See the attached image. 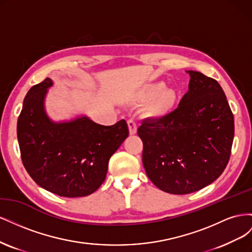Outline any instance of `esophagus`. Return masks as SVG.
<instances>
[{"label":"esophagus","mask_w":252,"mask_h":252,"mask_svg":"<svg viewBox=\"0 0 252 252\" xmlns=\"http://www.w3.org/2000/svg\"><path fill=\"white\" fill-rule=\"evenodd\" d=\"M127 124H128V128H129V133H130L131 135L135 134L136 130H138V126H136L135 122L133 120H128Z\"/></svg>","instance_id":"34e87169"}]
</instances>
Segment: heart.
<instances>
[{
  "mask_svg": "<svg viewBox=\"0 0 252 252\" xmlns=\"http://www.w3.org/2000/svg\"><path fill=\"white\" fill-rule=\"evenodd\" d=\"M177 100L175 91L166 87L163 82L145 84L130 95V101L134 104L146 103L145 114L151 119H163L168 116Z\"/></svg>",
  "mask_w": 252,
  "mask_h": 252,
  "instance_id": "heart-1",
  "label": "heart"
}]
</instances>
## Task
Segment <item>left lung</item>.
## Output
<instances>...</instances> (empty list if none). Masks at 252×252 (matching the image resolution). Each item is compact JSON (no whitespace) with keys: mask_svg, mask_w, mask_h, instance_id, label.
<instances>
[{"mask_svg":"<svg viewBox=\"0 0 252 252\" xmlns=\"http://www.w3.org/2000/svg\"><path fill=\"white\" fill-rule=\"evenodd\" d=\"M189 90L168 116L138 129L147 177L165 192L187 194L215 182L229 162L234 120L220 84L189 70Z\"/></svg>","mask_w":252,"mask_h":252,"instance_id":"obj_1","label":"left lung"}]
</instances>
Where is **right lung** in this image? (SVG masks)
Returning a JSON list of instances; mask_svg holds the SVG:
<instances>
[{
  "label": "right lung",
  "mask_w": 252,
  "mask_h": 252,
  "mask_svg": "<svg viewBox=\"0 0 252 252\" xmlns=\"http://www.w3.org/2000/svg\"><path fill=\"white\" fill-rule=\"evenodd\" d=\"M52 80L47 78L27 93L18 119L21 158L42 188L66 197L94 193L105 181L111 156L129 134L125 120L112 126L87 117L51 121L44 108Z\"/></svg>",
  "instance_id": "add662e5"
}]
</instances>
